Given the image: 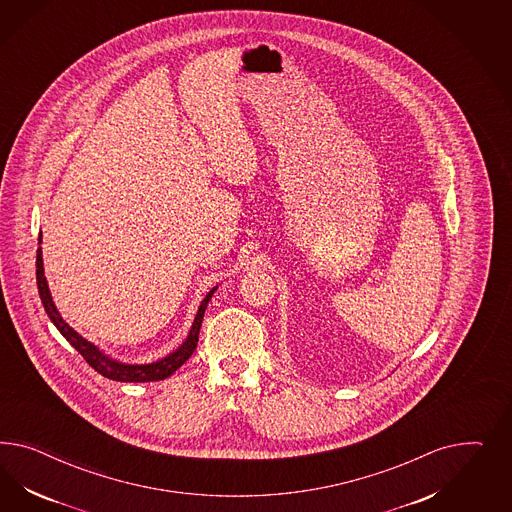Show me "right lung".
Listing matches in <instances>:
<instances>
[{"label":"right lung","mask_w":512,"mask_h":512,"mask_svg":"<svg viewBox=\"0 0 512 512\" xmlns=\"http://www.w3.org/2000/svg\"><path fill=\"white\" fill-rule=\"evenodd\" d=\"M41 242L43 236L39 234V248H37V289H39V296L41 302L45 306L50 321L54 326L60 330L65 340L69 341L78 353L84 357V360L92 366L93 370L101 373L103 377L112 379V381H120V383H150V381H163L169 375L176 372L187 358L193 355L197 341H199V330H201L202 317H204V310L210 302V298L217 291V285L214 289H210V293L204 296V300L197 310V315L193 319V325L189 328L186 340L182 341V345L178 349H174L167 357L159 358L155 362H148V364H127V362H120L116 358L110 357L105 351H101L97 345H93L92 341L82 338L75 328L67 325L63 321L60 311L56 308L50 289H48V281L45 278V266H43V251H41Z\"/></svg>","instance_id":"add662e5"}]
</instances>
